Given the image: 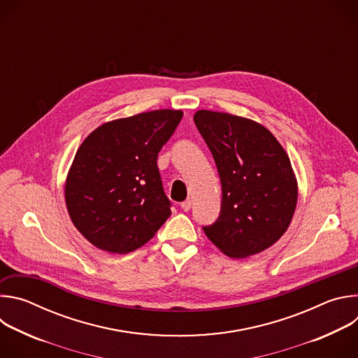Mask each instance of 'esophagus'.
Returning <instances> with one entry per match:
<instances>
[{
	"mask_svg": "<svg viewBox=\"0 0 358 358\" xmlns=\"http://www.w3.org/2000/svg\"><path fill=\"white\" fill-rule=\"evenodd\" d=\"M181 210L185 211V213L191 210V201L189 199H185L184 202H181Z\"/></svg>",
	"mask_w": 358,
	"mask_h": 358,
	"instance_id": "34e87169",
	"label": "esophagus"
}]
</instances>
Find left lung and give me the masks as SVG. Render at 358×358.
I'll return each instance as SVG.
<instances>
[{
  "instance_id": "1",
  "label": "left lung",
  "mask_w": 358,
  "mask_h": 358,
  "mask_svg": "<svg viewBox=\"0 0 358 358\" xmlns=\"http://www.w3.org/2000/svg\"><path fill=\"white\" fill-rule=\"evenodd\" d=\"M194 123L222 185L220 217L202 227L203 232L231 258L265 250L285 234L297 202L286 151L268 129L249 119L198 110Z\"/></svg>"
}]
</instances>
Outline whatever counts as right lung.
Segmentation results:
<instances>
[{"label": "right lung", "mask_w": 358, "mask_h": 358, "mask_svg": "<svg viewBox=\"0 0 358 358\" xmlns=\"http://www.w3.org/2000/svg\"><path fill=\"white\" fill-rule=\"evenodd\" d=\"M181 119V110L140 113L101 124L82 143L65 199L90 243L112 253L133 252L171 215L157 157Z\"/></svg>", "instance_id": "right-lung-1"}]
</instances>
